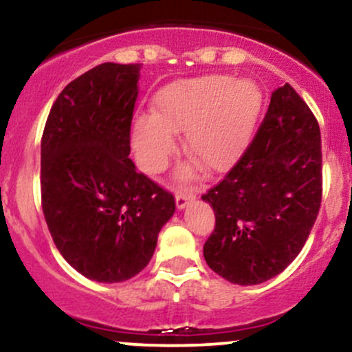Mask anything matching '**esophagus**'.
Here are the masks:
<instances>
[{
  "mask_svg": "<svg viewBox=\"0 0 352 352\" xmlns=\"http://www.w3.org/2000/svg\"><path fill=\"white\" fill-rule=\"evenodd\" d=\"M195 198H196L195 192H177L176 195L177 210H183V208H186L188 203L195 201Z\"/></svg>",
  "mask_w": 352,
  "mask_h": 352,
  "instance_id": "1",
  "label": "esophagus"
}]
</instances>
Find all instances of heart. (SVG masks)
Wrapping results in <instances>:
<instances>
[{
  "mask_svg": "<svg viewBox=\"0 0 352 352\" xmlns=\"http://www.w3.org/2000/svg\"><path fill=\"white\" fill-rule=\"evenodd\" d=\"M262 92L253 82L206 75L166 87L154 100V116L132 122L139 166L157 175L176 151L175 132H186V151L210 173L228 171L250 142L262 111ZM183 176H191L184 171Z\"/></svg>",
  "mask_w": 352,
  "mask_h": 352,
  "instance_id": "heart-1",
  "label": "heart"
}]
</instances>
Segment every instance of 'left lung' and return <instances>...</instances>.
<instances>
[{"mask_svg": "<svg viewBox=\"0 0 352 352\" xmlns=\"http://www.w3.org/2000/svg\"><path fill=\"white\" fill-rule=\"evenodd\" d=\"M201 198L217 218L203 255L228 282L262 283L300 253L322 199V149L317 119L289 84L272 94L243 156Z\"/></svg>", "mask_w": 352, "mask_h": 352, "instance_id": "left-lung-1", "label": "left lung"}]
</instances>
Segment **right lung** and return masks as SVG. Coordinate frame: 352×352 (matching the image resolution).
I'll list each match as a JSON object with an SVG mask.
<instances>
[{
  "label": "right lung",
  "instance_id": "1",
  "mask_svg": "<svg viewBox=\"0 0 352 352\" xmlns=\"http://www.w3.org/2000/svg\"><path fill=\"white\" fill-rule=\"evenodd\" d=\"M141 63H102L56 97L41 135V208L63 258L90 280L138 275L175 196L129 160Z\"/></svg>",
  "mask_w": 352,
  "mask_h": 352
}]
</instances>
